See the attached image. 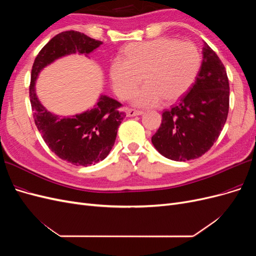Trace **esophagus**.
<instances>
[{
    "label": "esophagus",
    "mask_w": 256,
    "mask_h": 256,
    "mask_svg": "<svg viewBox=\"0 0 256 256\" xmlns=\"http://www.w3.org/2000/svg\"><path fill=\"white\" fill-rule=\"evenodd\" d=\"M126 114H127V116H129V118H131V116L142 115V114H143V111H141V110H136V109H131V108H127V109H126Z\"/></svg>",
    "instance_id": "1"
}]
</instances>
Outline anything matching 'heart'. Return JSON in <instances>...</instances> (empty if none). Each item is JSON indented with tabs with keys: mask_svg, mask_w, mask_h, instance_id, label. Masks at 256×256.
Listing matches in <instances>:
<instances>
[{
	"mask_svg": "<svg viewBox=\"0 0 256 256\" xmlns=\"http://www.w3.org/2000/svg\"><path fill=\"white\" fill-rule=\"evenodd\" d=\"M202 56L196 44L161 37L130 44L110 67L113 88L120 98H129L142 82L146 84L132 96L138 106H152L162 99L172 102L182 97L196 82Z\"/></svg>",
	"mask_w": 256,
	"mask_h": 256,
	"instance_id": "heart-1",
	"label": "heart"
}]
</instances>
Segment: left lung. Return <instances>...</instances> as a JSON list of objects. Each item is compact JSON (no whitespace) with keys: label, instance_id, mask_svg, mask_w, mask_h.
<instances>
[{"label":"left lung","instance_id":"1","mask_svg":"<svg viewBox=\"0 0 256 256\" xmlns=\"http://www.w3.org/2000/svg\"><path fill=\"white\" fill-rule=\"evenodd\" d=\"M230 108L226 67L205 42L200 72L188 94L170 110L152 136L156 150L168 159L187 161L202 156L219 138Z\"/></svg>","mask_w":256,"mask_h":256}]
</instances>
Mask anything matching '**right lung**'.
<instances>
[{"mask_svg": "<svg viewBox=\"0 0 256 256\" xmlns=\"http://www.w3.org/2000/svg\"><path fill=\"white\" fill-rule=\"evenodd\" d=\"M102 44L76 30L62 32L37 54L30 72V100L35 125L50 150L74 166L95 164L109 154L126 116L120 110L122 104L102 95L92 109L72 118H58L37 99L35 81L42 69L53 60L72 53L88 56Z\"/></svg>", "mask_w": 256, "mask_h": 256, "instance_id": "right-lung-1", "label": "right lung"}]
</instances>
